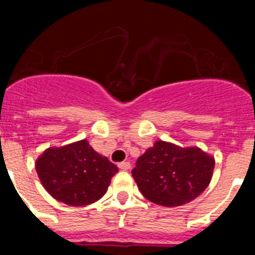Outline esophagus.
<instances>
[{
    "mask_svg": "<svg viewBox=\"0 0 255 255\" xmlns=\"http://www.w3.org/2000/svg\"><path fill=\"white\" fill-rule=\"evenodd\" d=\"M130 167H131V164H130V162H128V161H124V162H120V163H119V168L123 171H128Z\"/></svg>",
    "mask_w": 255,
    "mask_h": 255,
    "instance_id": "obj_1",
    "label": "esophagus"
}]
</instances>
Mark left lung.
Returning <instances> with one entry per match:
<instances>
[{
	"label": "left lung",
	"mask_w": 255,
	"mask_h": 255,
	"mask_svg": "<svg viewBox=\"0 0 255 255\" xmlns=\"http://www.w3.org/2000/svg\"><path fill=\"white\" fill-rule=\"evenodd\" d=\"M215 158L199 148L158 140L140 155L131 173L141 194L164 207L189 203L209 185Z\"/></svg>",
	"instance_id": "8db88e82"
}]
</instances>
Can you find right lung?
<instances>
[{
    "label": "right lung",
    "mask_w": 255,
    "mask_h": 255,
    "mask_svg": "<svg viewBox=\"0 0 255 255\" xmlns=\"http://www.w3.org/2000/svg\"><path fill=\"white\" fill-rule=\"evenodd\" d=\"M42 185L67 206L83 207L105 195L119 168L98 154L87 140L48 148L35 162Z\"/></svg>",
    "instance_id": "1"
}]
</instances>
